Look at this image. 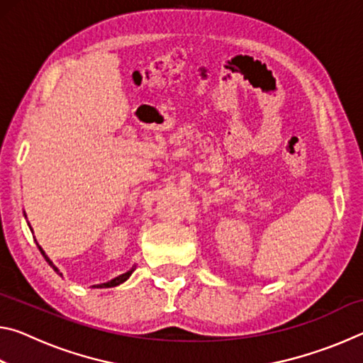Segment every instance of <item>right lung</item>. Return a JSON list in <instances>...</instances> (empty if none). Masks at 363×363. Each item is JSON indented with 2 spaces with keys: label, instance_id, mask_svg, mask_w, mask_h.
<instances>
[{
  "label": "right lung",
  "instance_id": "obj_1",
  "mask_svg": "<svg viewBox=\"0 0 363 363\" xmlns=\"http://www.w3.org/2000/svg\"><path fill=\"white\" fill-rule=\"evenodd\" d=\"M26 218H27V214H26ZM28 227H30V224H28ZM30 230H32V227H30ZM33 232V230H32ZM36 245H38V250L41 251V255H43V257H45V259H46V262L49 264V266H51L52 269H54V272H57L59 275H60V277H62V272H60V270L56 267V266H54V262L51 261V259H49V257H48V255L45 253V250H43L41 247H40V243H36ZM134 269H136V266H133L130 270H128V272H125V274H120L118 275V277H115V279H112V280H108V281H106V284H99V285H93V288H112V286H118L120 284H123V281H126L128 279H130L131 277V274L134 272Z\"/></svg>",
  "mask_w": 363,
  "mask_h": 363
}]
</instances>
